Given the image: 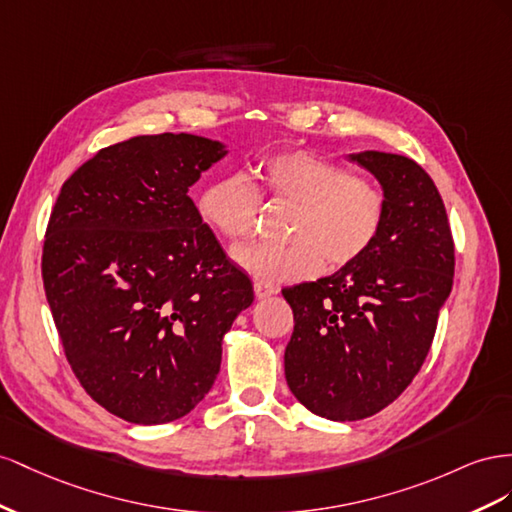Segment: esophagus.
<instances>
[{
	"label": "esophagus",
	"mask_w": 512,
	"mask_h": 512,
	"mask_svg": "<svg viewBox=\"0 0 512 512\" xmlns=\"http://www.w3.org/2000/svg\"><path fill=\"white\" fill-rule=\"evenodd\" d=\"M276 294H279V287H276V285L264 283V281H257V283H255V296H257L259 300H266V298L276 296Z\"/></svg>",
	"instance_id": "1"
}]
</instances>
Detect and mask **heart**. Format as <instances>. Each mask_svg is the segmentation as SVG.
Masks as SVG:
<instances>
[{"instance_id":"b5f03b06","label":"heart","mask_w":512,"mask_h":512,"mask_svg":"<svg viewBox=\"0 0 512 512\" xmlns=\"http://www.w3.org/2000/svg\"><path fill=\"white\" fill-rule=\"evenodd\" d=\"M261 184L274 199L296 203L289 244L255 242L231 251L233 264L259 281L311 279L324 261L354 264L375 244L386 218V197L371 180L306 150L268 156L259 165ZM261 195L238 173L223 175L197 199L201 221L218 236L246 238L255 229Z\"/></svg>"}]
</instances>
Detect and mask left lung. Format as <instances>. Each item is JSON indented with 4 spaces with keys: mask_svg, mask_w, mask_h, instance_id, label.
<instances>
[{
    "mask_svg": "<svg viewBox=\"0 0 512 512\" xmlns=\"http://www.w3.org/2000/svg\"><path fill=\"white\" fill-rule=\"evenodd\" d=\"M349 160L382 186V231L354 264L283 289L294 311L287 386L306 410L339 422L377 414L412 384L455 276L446 208L429 173L377 150Z\"/></svg>",
    "mask_w": 512,
    "mask_h": 512,
    "instance_id": "8db88e82",
    "label": "left lung"
}]
</instances>
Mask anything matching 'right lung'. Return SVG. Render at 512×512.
Wrapping results in <instances>:
<instances>
[{
	"mask_svg": "<svg viewBox=\"0 0 512 512\" xmlns=\"http://www.w3.org/2000/svg\"><path fill=\"white\" fill-rule=\"evenodd\" d=\"M227 145L139 135L109 145L64 182L42 251V281L85 392L135 425L186 416L221 371L223 337L253 304L188 197Z\"/></svg>",
	"mask_w": 512,
	"mask_h": 512,
	"instance_id": "1",
	"label": "right lung"
}]
</instances>
